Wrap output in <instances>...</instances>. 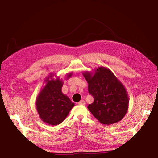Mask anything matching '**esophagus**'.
<instances>
[{"mask_svg":"<svg viewBox=\"0 0 158 158\" xmlns=\"http://www.w3.org/2000/svg\"><path fill=\"white\" fill-rule=\"evenodd\" d=\"M79 105H85V102L84 100H81V101L78 102Z\"/></svg>","mask_w":158,"mask_h":158,"instance_id":"1","label":"esophagus"}]
</instances>
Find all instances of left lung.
I'll list each match as a JSON object with an SVG mask.
<instances>
[{"mask_svg": "<svg viewBox=\"0 0 158 158\" xmlns=\"http://www.w3.org/2000/svg\"><path fill=\"white\" fill-rule=\"evenodd\" d=\"M82 74L88 83V92L94 97V102L88 106L92 115L106 125L122 120L129 106L128 96L122 82L103 66Z\"/></svg>", "mask_w": 158, "mask_h": 158, "instance_id": "obj_1", "label": "left lung"}]
</instances>
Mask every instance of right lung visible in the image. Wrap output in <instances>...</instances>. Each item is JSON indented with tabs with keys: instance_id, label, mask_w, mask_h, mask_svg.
Segmentation results:
<instances>
[{
	"instance_id": "1",
	"label": "right lung",
	"mask_w": 158,
	"mask_h": 158,
	"mask_svg": "<svg viewBox=\"0 0 158 158\" xmlns=\"http://www.w3.org/2000/svg\"><path fill=\"white\" fill-rule=\"evenodd\" d=\"M72 75L73 73H67L66 79H68ZM53 76L56 79L52 78ZM44 82L45 85L36 99V109L43 122L52 126L58 125L66 119L75 104L62 93V79L53 73H49Z\"/></svg>"
}]
</instances>
